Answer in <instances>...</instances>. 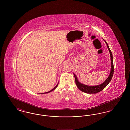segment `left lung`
<instances>
[{"instance_id": "1", "label": "left lung", "mask_w": 130, "mask_h": 130, "mask_svg": "<svg viewBox=\"0 0 130 130\" xmlns=\"http://www.w3.org/2000/svg\"><path fill=\"white\" fill-rule=\"evenodd\" d=\"M104 41L107 44L108 49L109 50L111 56V73L108 78L103 83L100 84L99 85L97 86H88L85 85L84 84L80 83L77 78L76 75L74 74V78H75V84L77 88L83 92L88 93H99V92L101 91L103 89H104L108 85V84L109 83V82L111 80V78L112 77L113 74V71H114V67H113V57L112 55L111 51L106 41L104 40Z\"/></svg>"}]
</instances>
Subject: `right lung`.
Returning a JSON list of instances; mask_svg holds the SVG:
<instances>
[{
    "mask_svg": "<svg viewBox=\"0 0 130 130\" xmlns=\"http://www.w3.org/2000/svg\"><path fill=\"white\" fill-rule=\"evenodd\" d=\"M58 84H57V85H56V86L55 87V88H54V89H52V90H51V91H50L49 92H46V93H50V92H52V91H54V90H55V89H56V87H57V85H58Z\"/></svg>",
    "mask_w": 130,
    "mask_h": 130,
    "instance_id": "1",
    "label": "right lung"
}]
</instances>
